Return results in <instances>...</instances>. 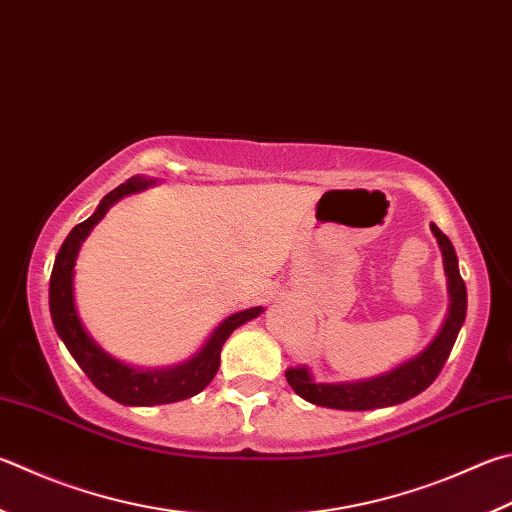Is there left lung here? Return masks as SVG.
<instances>
[{
	"label": "left lung",
	"mask_w": 512,
	"mask_h": 512,
	"mask_svg": "<svg viewBox=\"0 0 512 512\" xmlns=\"http://www.w3.org/2000/svg\"><path fill=\"white\" fill-rule=\"evenodd\" d=\"M430 228L436 237V244L441 248L450 297L448 315H445L441 329L430 340V345L418 351L414 358L385 371V374L349 380V383H318L309 367H291L286 369V380L297 396L313 405L331 407V410L362 412L410 401V398L421 394L423 389L434 383V378L441 374L445 360L450 356L454 342H457L463 320H466L468 293L466 284L461 280L459 259L454 253L452 241L434 224H430Z\"/></svg>",
	"instance_id": "obj_1"
}]
</instances>
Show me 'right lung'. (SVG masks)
Segmentation results:
<instances>
[{
	"label": "right lung",
	"instance_id": "obj_1",
	"mask_svg": "<svg viewBox=\"0 0 512 512\" xmlns=\"http://www.w3.org/2000/svg\"><path fill=\"white\" fill-rule=\"evenodd\" d=\"M159 181L150 176L136 174L125 183H120L116 190H111L107 197H102L94 215L82 221L73 228L55 257L51 284H49V309L53 327L58 331L64 347L69 349L73 360L78 362L80 369L89 376L102 394L114 398L116 403L150 407V405H167L179 403L185 398L197 396L201 389L210 385L215 378L219 362H221V347L228 336L241 324L262 315V306L253 309L237 311L215 327L208 340L203 342L201 349L190 356L188 360L179 362L172 367H134L127 362L111 356L109 351L102 349L98 342L91 338L85 324H82L76 295H73V275H76V259L80 253L82 241L89 237L98 221L107 215V210L118 203L123 197H129L134 192H143L152 188Z\"/></svg>",
	"mask_w": 512,
	"mask_h": 512
}]
</instances>
